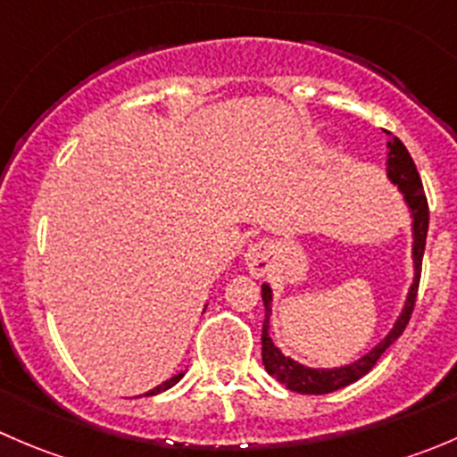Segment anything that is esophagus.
I'll list each match as a JSON object with an SVG mask.
<instances>
[{
    "label": "esophagus",
    "mask_w": 457,
    "mask_h": 457,
    "mask_svg": "<svg viewBox=\"0 0 457 457\" xmlns=\"http://www.w3.org/2000/svg\"><path fill=\"white\" fill-rule=\"evenodd\" d=\"M271 254H274V250H271L270 243H254V245L247 250V262H250V270L252 271H262L267 265H270L271 261Z\"/></svg>",
    "instance_id": "obj_1"
}]
</instances>
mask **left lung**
<instances>
[{
	"label": "left lung",
	"mask_w": 457,
	"mask_h": 457,
	"mask_svg": "<svg viewBox=\"0 0 457 457\" xmlns=\"http://www.w3.org/2000/svg\"><path fill=\"white\" fill-rule=\"evenodd\" d=\"M386 132V130H385ZM389 135V152H386V174H389L391 181L403 190L404 201H407L409 210L413 216V262H416V276H413V285L409 289L407 303H404V310L395 320L394 329L389 331L382 343H378L367 356H362L361 361H356L353 365L340 367V370H310V367L298 365L292 358L283 356L278 347H274L270 338V316H271V289L270 285L262 283V305H265V320H262V365H265L267 373L271 378L285 385L287 389L296 391V394H312V395H322L331 394L336 389H343V386L352 385V382L361 380L365 373L371 371V367L376 365L378 358L395 343V340L403 336L404 327L409 325V318L413 314V307H416V296H418V285H420V271H422V256H425V243H427V229H428V203L425 196V187H422L420 174H418L416 163H413L411 154L407 152V147L403 145V141L398 137Z\"/></svg>",
	"instance_id": "8db88e82"
}]
</instances>
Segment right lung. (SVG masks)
Segmentation results:
<instances>
[{"mask_svg": "<svg viewBox=\"0 0 457 457\" xmlns=\"http://www.w3.org/2000/svg\"><path fill=\"white\" fill-rule=\"evenodd\" d=\"M183 373H186V371H183ZM183 373H177V376H174V378H170V380H165L163 385H159V386H154V389H152V391H147L145 395H156V394H161V391L170 389V386H174V385H177L179 380H181V378H183Z\"/></svg>", "mask_w": 457, "mask_h": 457, "instance_id": "1", "label": "right lung"}]
</instances>
